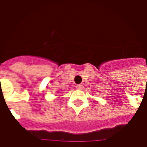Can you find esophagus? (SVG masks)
<instances>
[{"label": "esophagus", "instance_id": "esophagus-1", "mask_svg": "<svg viewBox=\"0 0 147 147\" xmlns=\"http://www.w3.org/2000/svg\"><path fill=\"white\" fill-rule=\"evenodd\" d=\"M76 87L77 90H83V85H81V84H78V85H76Z\"/></svg>", "mask_w": 147, "mask_h": 147}]
</instances>
